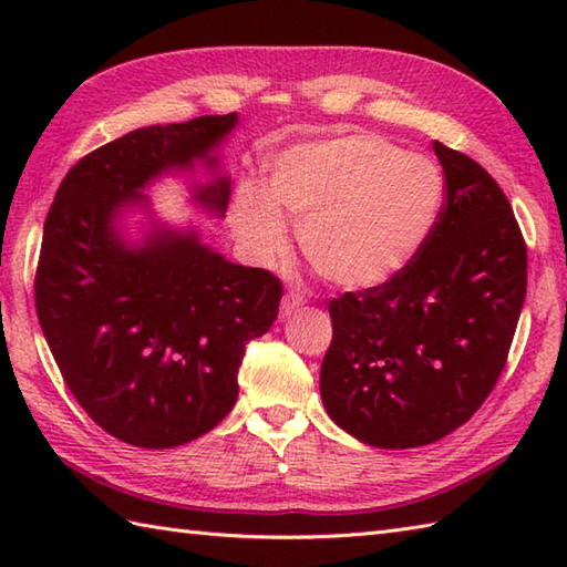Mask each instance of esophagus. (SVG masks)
Returning <instances> with one entry per match:
<instances>
[{
	"label": "esophagus",
	"instance_id": "1",
	"mask_svg": "<svg viewBox=\"0 0 567 567\" xmlns=\"http://www.w3.org/2000/svg\"><path fill=\"white\" fill-rule=\"evenodd\" d=\"M302 305H305V297L302 295H299V292H287L282 297V305H280V317L287 319V317L292 315V311H297Z\"/></svg>",
	"mask_w": 567,
	"mask_h": 567
}]
</instances>
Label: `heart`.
<instances>
[{"instance_id": "1", "label": "heart", "mask_w": 567, "mask_h": 567, "mask_svg": "<svg viewBox=\"0 0 567 567\" xmlns=\"http://www.w3.org/2000/svg\"><path fill=\"white\" fill-rule=\"evenodd\" d=\"M443 207L431 161L375 134L295 143L270 161L268 192L244 187L234 221L246 246L272 258L287 246L285 214L323 280L348 290L390 282L424 248Z\"/></svg>"}]
</instances>
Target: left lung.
I'll use <instances>...</instances> for the list:
<instances>
[{
  "label": "left lung",
  "instance_id": "8db88e82",
  "mask_svg": "<svg viewBox=\"0 0 567 567\" xmlns=\"http://www.w3.org/2000/svg\"><path fill=\"white\" fill-rule=\"evenodd\" d=\"M445 204L390 282L331 299L321 363L329 416L375 449L449 436L497 384L526 297V244L483 165L433 141Z\"/></svg>",
  "mask_w": 567,
  "mask_h": 567
}]
</instances>
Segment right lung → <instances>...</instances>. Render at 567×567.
I'll return each mask as SVG.
<instances>
[{
	"instance_id": "right-lung-1",
	"label": "right lung",
	"mask_w": 567,
	"mask_h": 567,
	"mask_svg": "<svg viewBox=\"0 0 567 567\" xmlns=\"http://www.w3.org/2000/svg\"><path fill=\"white\" fill-rule=\"evenodd\" d=\"M238 114L136 128L84 155L45 216L35 311L68 390L94 424L138 449H175L212 431L238 396L246 343L268 333L282 285L226 260L195 228L151 219L124 236V212L146 209L153 179L212 173L192 199L224 216L231 179L214 151Z\"/></svg>"
}]
</instances>
